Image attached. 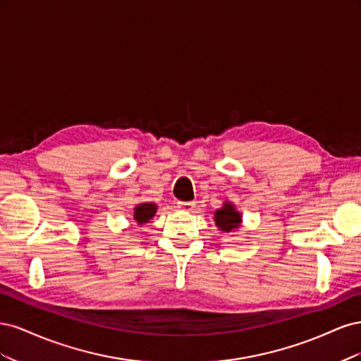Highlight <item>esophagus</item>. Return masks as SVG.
<instances>
[{"label":"esophagus","instance_id":"1","mask_svg":"<svg viewBox=\"0 0 361 361\" xmlns=\"http://www.w3.org/2000/svg\"><path fill=\"white\" fill-rule=\"evenodd\" d=\"M178 207L182 211H192L195 207L194 202H178Z\"/></svg>","mask_w":361,"mask_h":361}]
</instances>
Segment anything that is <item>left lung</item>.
<instances>
[{
	"label": "left lung",
	"mask_w": 361,
	"mask_h": 361,
	"mask_svg": "<svg viewBox=\"0 0 361 361\" xmlns=\"http://www.w3.org/2000/svg\"><path fill=\"white\" fill-rule=\"evenodd\" d=\"M241 215L235 211L233 204L231 203H226L224 207L215 212V223L223 232H232L233 228H238L239 224H241Z\"/></svg>",
	"instance_id": "left-lung-1"
}]
</instances>
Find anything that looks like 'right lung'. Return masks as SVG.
Wrapping results in <instances>:
<instances>
[{"label": "right lung", "mask_w": 361, "mask_h": 361, "mask_svg": "<svg viewBox=\"0 0 361 361\" xmlns=\"http://www.w3.org/2000/svg\"><path fill=\"white\" fill-rule=\"evenodd\" d=\"M157 212V204L154 203H141L135 207V212H134V218L138 224H143L147 223L152 216L155 215Z\"/></svg>", "instance_id": "add662e5"}]
</instances>
